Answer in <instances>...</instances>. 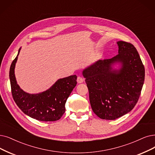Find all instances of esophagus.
Listing matches in <instances>:
<instances>
[{
	"mask_svg": "<svg viewBox=\"0 0 155 155\" xmlns=\"http://www.w3.org/2000/svg\"><path fill=\"white\" fill-rule=\"evenodd\" d=\"M83 81H84V79H83V78L80 77V76L78 77V78H77V82L78 83H82Z\"/></svg>",
	"mask_w": 155,
	"mask_h": 155,
	"instance_id": "34e87169",
	"label": "esophagus"
}]
</instances>
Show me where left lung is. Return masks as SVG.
<instances>
[{
    "mask_svg": "<svg viewBox=\"0 0 155 155\" xmlns=\"http://www.w3.org/2000/svg\"><path fill=\"white\" fill-rule=\"evenodd\" d=\"M118 54L99 60L83 71L94 113L101 119L114 120L131 111L144 82L145 70L137 49L130 43L117 42ZM119 63L118 70L113 66Z\"/></svg>",
    "mask_w": 155,
    "mask_h": 155,
    "instance_id": "obj_1",
    "label": "left lung"
}]
</instances>
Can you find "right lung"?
Returning <instances> with one entry per match:
<instances>
[{
	"label": "right lung",
	"mask_w": 155,
	"mask_h": 155,
	"mask_svg": "<svg viewBox=\"0 0 155 155\" xmlns=\"http://www.w3.org/2000/svg\"><path fill=\"white\" fill-rule=\"evenodd\" d=\"M21 48L12 62L9 70L11 93L13 99L23 112L39 121L58 120L65 111V103L76 86V75L59 79L48 90L36 94L24 91L17 84L15 69Z\"/></svg>",
	"instance_id": "right-lung-1"
}]
</instances>
